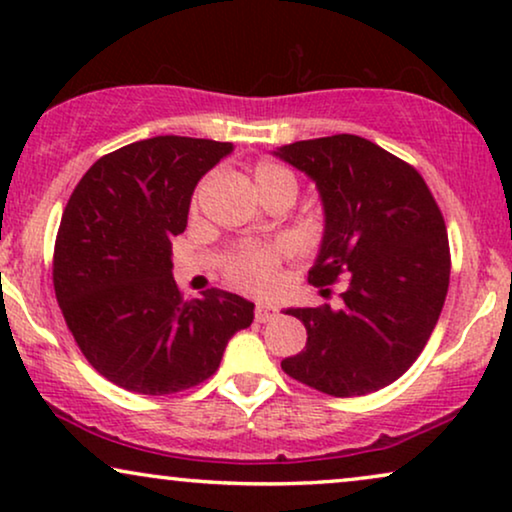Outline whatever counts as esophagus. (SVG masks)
Instances as JSON below:
<instances>
[{
  "mask_svg": "<svg viewBox=\"0 0 512 512\" xmlns=\"http://www.w3.org/2000/svg\"><path fill=\"white\" fill-rule=\"evenodd\" d=\"M275 317H277L275 307H270V305H256L254 319L258 321V324H265V321H272Z\"/></svg>",
  "mask_w": 512,
  "mask_h": 512,
  "instance_id": "obj_1",
  "label": "esophagus"
}]
</instances>
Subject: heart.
<instances>
[{"mask_svg": "<svg viewBox=\"0 0 512 512\" xmlns=\"http://www.w3.org/2000/svg\"><path fill=\"white\" fill-rule=\"evenodd\" d=\"M251 177L258 193L265 200L272 195L286 191V188H296V179L286 167L270 163V160H261L251 167ZM202 186L193 195V207L198 205ZM291 254V242L284 237H275V240H242L235 242L226 254L221 256V272L230 284L242 291L261 293L275 282L279 268H282L284 258Z\"/></svg>", "mask_w": 512, "mask_h": 512, "instance_id": "heart-1", "label": "heart"}]
</instances>
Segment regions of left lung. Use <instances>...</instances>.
I'll return each instance as SVG.
<instances>
[{
  "instance_id": "obj_1",
  "label": "left lung",
  "mask_w": 512,
  "mask_h": 512,
  "mask_svg": "<svg viewBox=\"0 0 512 512\" xmlns=\"http://www.w3.org/2000/svg\"><path fill=\"white\" fill-rule=\"evenodd\" d=\"M317 181L324 242L310 284L340 307H291L307 345L282 361L293 380L335 398L396 382L429 342L450 286L443 212L415 167L359 135H331L275 151Z\"/></svg>"
}]
</instances>
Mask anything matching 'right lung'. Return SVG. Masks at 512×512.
Returning a JSON list of instances; mask_svg holds the SVG:
<instances>
[{
    "label": "right lung",
    "mask_w": 512,
    "mask_h": 512,
    "mask_svg": "<svg viewBox=\"0 0 512 512\" xmlns=\"http://www.w3.org/2000/svg\"><path fill=\"white\" fill-rule=\"evenodd\" d=\"M230 142L160 135L95 160L69 195L53 249V289L74 342L102 377L144 396L198 387L251 326L254 303L221 289L184 298L172 237L195 184Z\"/></svg>",
    "instance_id": "right-lung-1"
}]
</instances>
